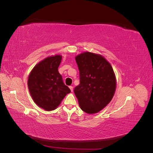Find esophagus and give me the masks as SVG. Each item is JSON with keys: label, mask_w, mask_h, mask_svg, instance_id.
Wrapping results in <instances>:
<instances>
[{"label": "esophagus", "mask_w": 153, "mask_h": 153, "mask_svg": "<svg viewBox=\"0 0 153 153\" xmlns=\"http://www.w3.org/2000/svg\"><path fill=\"white\" fill-rule=\"evenodd\" d=\"M69 89H70L71 91L73 92V86H69Z\"/></svg>", "instance_id": "34e87169"}]
</instances>
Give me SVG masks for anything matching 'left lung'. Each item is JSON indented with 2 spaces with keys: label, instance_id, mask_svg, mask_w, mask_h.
<instances>
[{
  "label": "left lung",
  "instance_id": "obj_1",
  "mask_svg": "<svg viewBox=\"0 0 153 153\" xmlns=\"http://www.w3.org/2000/svg\"><path fill=\"white\" fill-rule=\"evenodd\" d=\"M80 84L75 89L80 108L87 114L100 112L112 100L116 79L110 64L101 55L86 52L75 57Z\"/></svg>",
  "mask_w": 153,
  "mask_h": 153
}]
</instances>
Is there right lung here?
<instances>
[{
	"label": "right lung",
	"mask_w": 153,
	"mask_h": 153,
	"mask_svg": "<svg viewBox=\"0 0 153 153\" xmlns=\"http://www.w3.org/2000/svg\"><path fill=\"white\" fill-rule=\"evenodd\" d=\"M61 60L60 55L48 57L36 64L29 74L27 85L32 98L37 105L47 111L57 108L71 92L58 71Z\"/></svg>",
	"instance_id": "1"
}]
</instances>
